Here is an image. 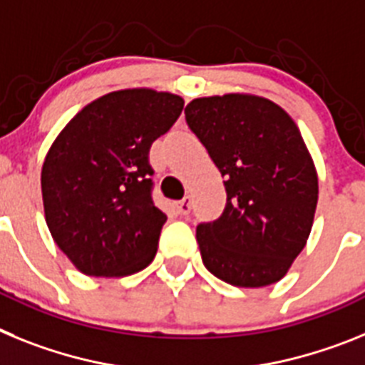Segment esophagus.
Wrapping results in <instances>:
<instances>
[{
    "label": "esophagus",
    "instance_id": "esophagus-1",
    "mask_svg": "<svg viewBox=\"0 0 365 365\" xmlns=\"http://www.w3.org/2000/svg\"><path fill=\"white\" fill-rule=\"evenodd\" d=\"M176 209H178V213L182 217H187V215L191 213V198H183V200L176 202Z\"/></svg>",
    "mask_w": 365,
    "mask_h": 365
}]
</instances>
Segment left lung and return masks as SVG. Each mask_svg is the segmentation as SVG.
Returning <instances> with one entry per match:
<instances>
[{
    "label": "left lung",
    "instance_id": "obj_1",
    "mask_svg": "<svg viewBox=\"0 0 365 365\" xmlns=\"http://www.w3.org/2000/svg\"><path fill=\"white\" fill-rule=\"evenodd\" d=\"M187 126L226 178V207L196 227L215 277L244 288L277 283L305 248L318 204L314 163L292 117L255 95L195 99Z\"/></svg>",
    "mask_w": 365,
    "mask_h": 365
}]
</instances>
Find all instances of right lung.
Masks as SVG:
<instances>
[{"mask_svg":"<svg viewBox=\"0 0 365 365\" xmlns=\"http://www.w3.org/2000/svg\"><path fill=\"white\" fill-rule=\"evenodd\" d=\"M182 110L178 95L113 91L82 108L51 145L42 167L46 222L82 274L123 277L152 262L167 217L152 200L148 152Z\"/></svg>","mask_w":365,"mask_h":365,"instance_id":"1","label":"right lung"}]
</instances>
